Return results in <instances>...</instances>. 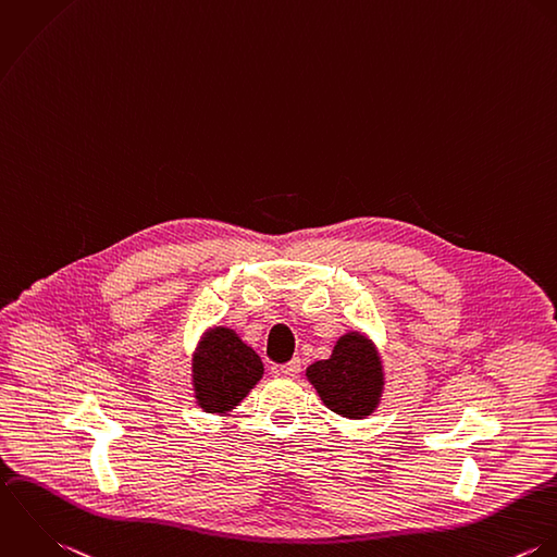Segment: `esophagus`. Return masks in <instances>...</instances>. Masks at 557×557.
I'll list each match as a JSON object with an SVG mask.
<instances>
[{"instance_id":"34e87169","label":"esophagus","mask_w":557,"mask_h":557,"mask_svg":"<svg viewBox=\"0 0 557 557\" xmlns=\"http://www.w3.org/2000/svg\"><path fill=\"white\" fill-rule=\"evenodd\" d=\"M278 371H281L285 377H296V375L300 373V361H298V359H294V361H289V363L281 366V370Z\"/></svg>"}]
</instances>
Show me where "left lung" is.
<instances>
[{"instance_id":"8db88e82","label":"left lung","mask_w":557,"mask_h":557,"mask_svg":"<svg viewBox=\"0 0 557 557\" xmlns=\"http://www.w3.org/2000/svg\"><path fill=\"white\" fill-rule=\"evenodd\" d=\"M307 380L333 412L346 419H366L384 393V366L370 337L348 331L333 348L331 359L307 368Z\"/></svg>"}]
</instances>
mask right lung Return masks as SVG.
I'll return each instance as SVG.
<instances>
[{"label": "right lung", "mask_w": 557, "mask_h": 557, "mask_svg": "<svg viewBox=\"0 0 557 557\" xmlns=\"http://www.w3.org/2000/svg\"><path fill=\"white\" fill-rule=\"evenodd\" d=\"M263 377L259 355L228 326L207 329L191 357V391L198 408L228 414Z\"/></svg>", "instance_id": "add662e5"}]
</instances>
